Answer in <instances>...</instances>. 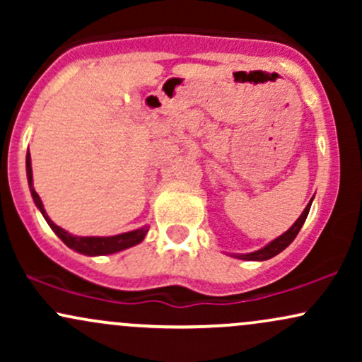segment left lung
<instances>
[{"mask_svg":"<svg viewBox=\"0 0 362 362\" xmlns=\"http://www.w3.org/2000/svg\"><path fill=\"white\" fill-rule=\"evenodd\" d=\"M311 202H313V199L310 201V204L305 207V211H303L300 218L296 219V223L293 224V226L289 228L286 233H282L281 236H277L276 240H272L271 243H267L265 247L259 248V250L255 252H250V253H233L231 257H235V259H240V260H269L272 259V257H276L277 253H281L284 248H288L291 243H293V240L296 238V235L300 233L301 226L305 224L306 221V216L310 213V207H311Z\"/></svg>","mask_w":362,"mask_h":362,"instance_id":"left-lung-1","label":"left lung"}]
</instances>
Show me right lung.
I'll return each instance as SVG.
<instances>
[{
  "mask_svg": "<svg viewBox=\"0 0 362 362\" xmlns=\"http://www.w3.org/2000/svg\"><path fill=\"white\" fill-rule=\"evenodd\" d=\"M27 178H28V187H30L32 199H34L37 209L40 211L44 216V219L47 221L51 230L56 233L59 238L68 245L69 248L78 253H83V255L88 257H97V255H110V253H117L126 250V248L134 247V245L141 243L146 236L149 226L138 228V230L127 231V233H120L114 236H76L68 233L66 230H62L61 226H57L56 223L49 218L47 213H45L42 201H40L39 194L35 192L34 189V178H32V161H30V153H27Z\"/></svg>",
  "mask_w": 362,
  "mask_h": 362,
  "instance_id": "obj_1",
  "label": "right lung"
}]
</instances>
